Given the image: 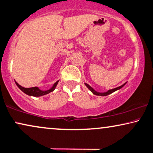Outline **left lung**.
Returning a JSON list of instances; mask_svg holds the SVG:
<instances>
[{"label":"left lung","mask_w":153,"mask_h":153,"mask_svg":"<svg viewBox=\"0 0 153 153\" xmlns=\"http://www.w3.org/2000/svg\"><path fill=\"white\" fill-rule=\"evenodd\" d=\"M126 83H124V84L122 85H121V86L118 87V88H116L111 89V90H108L107 92H97V91L94 90V89L92 88V87H90V85H89L88 84H87V83H85V85H86L87 87H88V88L89 89V90H90L91 91V92H92V93L94 94H96V95H99V96H107V95H108V94H111L112 92H115V91H117V90H119V89H121V88H122V87H123V86L125 85Z\"/></svg>","instance_id":"left-lung-1"}]
</instances>
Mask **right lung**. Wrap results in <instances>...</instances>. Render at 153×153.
I'll return each instance as SVG.
<instances>
[{"mask_svg": "<svg viewBox=\"0 0 153 153\" xmlns=\"http://www.w3.org/2000/svg\"><path fill=\"white\" fill-rule=\"evenodd\" d=\"M58 82H59V81H57L56 82L54 83L53 87H52L51 89H49V90L43 91V90H40V89H39V88H37V87H34V88H23V87L20 85H19L17 82H15V83H16V85H17V86L18 87V88H20L23 92H25V94H28V95L34 96V97L43 96V95H45V94H47L50 93V92H53V91L55 90V88L57 85Z\"/></svg>", "mask_w": 153, "mask_h": 153, "instance_id": "obj_1", "label": "right lung"}]
</instances>
